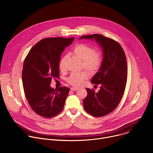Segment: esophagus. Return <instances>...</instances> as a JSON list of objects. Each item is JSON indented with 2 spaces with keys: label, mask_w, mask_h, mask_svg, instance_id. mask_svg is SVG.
<instances>
[{
  "label": "esophagus",
  "mask_w": 153,
  "mask_h": 153,
  "mask_svg": "<svg viewBox=\"0 0 153 153\" xmlns=\"http://www.w3.org/2000/svg\"><path fill=\"white\" fill-rule=\"evenodd\" d=\"M71 91H76V90H78L79 88H76V87H72V88H71L70 89Z\"/></svg>",
  "instance_id": "obj_1"
}]
</instances>
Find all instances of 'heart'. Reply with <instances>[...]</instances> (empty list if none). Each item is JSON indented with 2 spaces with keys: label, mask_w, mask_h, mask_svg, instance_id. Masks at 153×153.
Returning a JSON list of instances; mask_svg holds the SVG:
<instances>
[{
  "label": "heart",
  "mask_w": 153,
  "mask_h": 153,
  "mask_svg": "<svg viewBox=\"0 0 153 153\" xmlns=\"http://www.w3.org/2000/svg\"><path fill=\"white\" fill-rule=\"evenodd\" d=\"M73 54L79 59L82 60V66L91 72H95L100 68L102 58L100 52L94 51V49L88 45L84 43H79L74 47L73 50ZM67 56L63 57L59 62V68L63 71L65 70V65ZM90 74L87 71L80 73H73L67 79L69 83L79 86L83 82L88 79Z\"/></svg>",
  "instance_id": "1"
}]
</instances>
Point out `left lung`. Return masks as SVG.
<instances>
[{
	"instance_id": "1",
	"label": "left lung",
	"mask_w": 153,
	"mask_h": 153,
	"mask_svg": "<svg viewBox=\"0 0 153 153\" xmlns=\"http://www.w3.org/2000/svg\"><path fill=\"white\" fill-rule=\"evenodd\" d=\"M94 40L102 48L103 59L100 67L92 78L93 84H100V90L86 88L87 96L83 104L85 111L94 117L111 113L120 103L127 80V63L122 47L116 41L101 34L83 36L79 39Z\"/></svg>"
}]
</instances>
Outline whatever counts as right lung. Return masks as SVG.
I'll list each match as a JSON object with an SVG mask.
<instances>
[{
	"instance_id": "right-lung-1",
	"label": "right lung",
	"mask_w": 153,
	"mask_h": 153,
	"mask_svg": "<svg viewBox=\"0 0 153 153\" xmlns=\"http://www.w3.org/2000/svg\"><path fill=\"white\" fill-rule=\"evenodd\" d=\"M74 37H51L42 39L29 51L22 70L25 96L32 110L38 115L51 118L60 113L70 91L68 87L54 89L52 78L59 76L60 56L70 45Z\"/></svg>"
}]
</instances>
